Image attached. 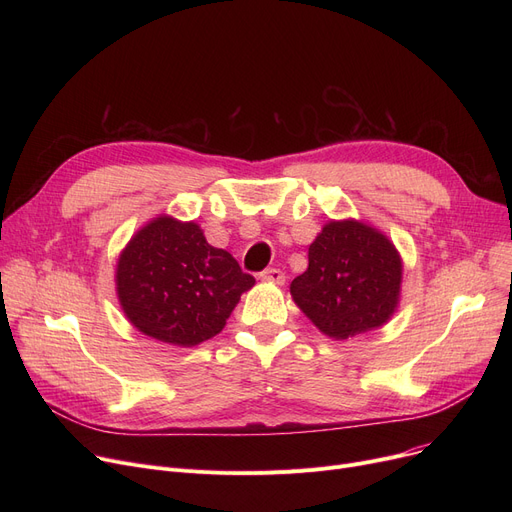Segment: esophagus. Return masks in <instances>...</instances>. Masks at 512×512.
<instances>
[{"label": "esophagus", "mask_w": 512, "mask_h": 512, "mask_svg": "<svg viewBox=\"0 0 512 512\" xmlns=\"http://www.w3.org/2000/svg\"><path fill=\"white\" fill-rule=\"evenodd\" d=\"M259 278H261V280H267V282H276V284H284V280H286L284 272L278 270V267H267V270H263V272L259 274Z\"/></svg>", "instance_id": "1"}]
</instances>
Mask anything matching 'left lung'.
<instances>
[{
	"mask_svg": "<svg viewBox=\"0 0 512 512\" xmlns=\"http://www.w3.org/2000/svg\"><path fill=\"white\" fill-rule=\"evenodd\" d=\"M402 263L392 242L361 222H330L309 247L290 294L313 324L344 340L380 328L398 305Z\"/></svg>",
	"mask_w": 512,
	"mask_h": 512,
	"instance_id": "1",
	"label": "left lung"
}]
</instances>
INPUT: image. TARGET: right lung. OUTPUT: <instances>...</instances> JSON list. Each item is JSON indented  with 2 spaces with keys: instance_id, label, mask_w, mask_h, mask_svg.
<instances>
[{
  "instance_id": "obj_1",
  "label": "right lung",
  "mask_w": 512,
  "mask_h": 512,
  "mask_svg": "<svg viewBox=\"0 0 512 512\" xmlns=\"http://www.w3.org/2000/svg\"><path fill=\"white\" fill-rule=\"evenodd\" d=\"M255 284L195 222L157 218L134 234L116 272L120 305L139 332L176 346L220 334L240 294Z\"/></svg>"
}]
</instances>
